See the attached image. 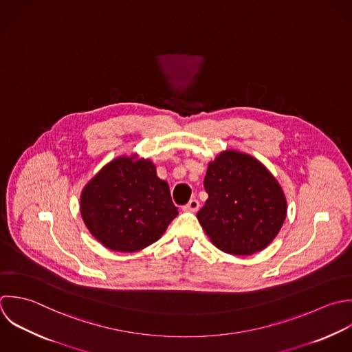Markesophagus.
I'll list each match as a JSON object with an SVG mask.
<instances>
[{
	"instance_id": "obj_1",
	"label": "esophagus",
	"mask_w": 352,
	"mask_h": 352,
	"mask_svg": "<svg viewBox=\"0 0 352 352\" xmlns=\"http://www.w3.org/2000/svg\"><path fill=\"white\" fill-rule=\"evenodd\" d=\"M199 207H200L199 200L192 199L186 206H184V211H186V212H196L199 210Z\"/></svg>"
}]
</instances>
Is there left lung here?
I'll use <instances>...</instances> for the list:
<instances>
[{"instance_id":"8db88e82","label":"left lung","mask_w":352,"mask_h":352,"mask_svg":"<svg viewBox=\"0 0 352 352\" xmlns=\"http://www.w3.org/2000/svg\"><path fill=\"white\" fill-rule=\"evenodd\" d=\"M208 193L197 219L212 244L230 255H252L278 234L287 200L272 173L255 157L225 151L208 164Z\"/></svg>"}]
</instances>
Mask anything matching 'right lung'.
<instances>
[{
	"label": "right lung",
	"instance_id": "obj_1",
	"mask_svg": "<svg viewBox=\"0 0 352 352\" xmlns=\"http://www.w3.org/2000/svg\"><path fill=\"white\" fill-rule=\"evenodd\" d=\"M80 214L104 247L135 252L162 237L178 208L151 160L122 156L104 166L83 188Z\"/></svg>",
	"mask_w": 352,
	"mask_h": 352
}]
</instances>
